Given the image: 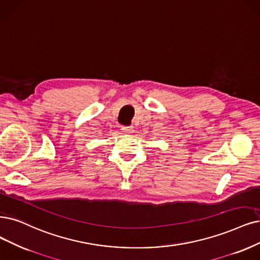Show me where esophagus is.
<instances>
[{"label": "esophagus", "instance_id": "obj_1", "mask_svg": "<svg viewBox=\"0 0 260 260\" xmlns=\"http://www.w3.org/2000/svg\"><path fill=\"white\" fill-rule=\"evenodd\" d=\"M122 132L124 133V134H133L134 132V127L133 126H122Z\"/></svg>", "mask_w": 260, "mask_h": 260}]
</instances>
